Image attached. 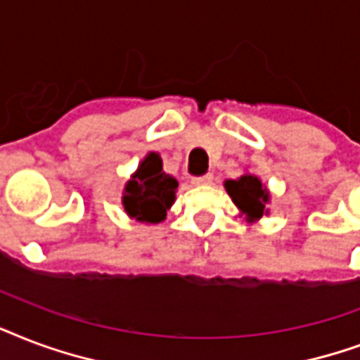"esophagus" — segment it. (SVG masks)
<instances>
[{
  "mask_svg": "<svg viewBox=\"0 0 360 360\" xmlns=\"http://www.w3.org/2000/svg\"><path fill=\"white\" fill-rule=\"evenodd\" d=\"M212 180H214V176L212 174H205V176H197L191 180V184L193 186H208V184H212Z\"/></svg>",
  "mask_w": 360,
  "mask_h": 360,
  "instance_id": "obj_1",
  "label": "esophagus"
}]
</instances>
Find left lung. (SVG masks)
I'll use <instances>...</instances> for the list:
<instances>
[{"mask_svg": "<svg viewBox=\"0 0 360 360\" xmlns=\"http://www.w3.org/2000/svg\"><path fill=\"white\" fill-rule=\"evenodd\" d=\"M225 189L240 210L242 216H246L248 221H255V219L263 218L266 214V205L270 200V193L266 186H264L257 176L253 174H242L236 180H227Z\"/></svg>", "mask_w": 360, "mask_h": 360, "instance_id": "8db88e82", "label": "left lung"}]
</instances>
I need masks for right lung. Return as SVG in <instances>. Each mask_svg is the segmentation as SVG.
Wrapping results in <instances>:
<instances>
[{"mask_svg":"<svg viewBox=\"0 0 360 360\" xmlns=\"http://www.w3.org/2000/svg\"><path fill=\"white\" fill-rule=\"evenodd\" d=\"M176 178L163 172L160 154L150 152L124 188L122 205L141 224H161L176 199Z\"/></svg>","mask_w":360,"mask_h":360,"instance_id":"right-lung-1","label":"right lung"}]
</instances>
